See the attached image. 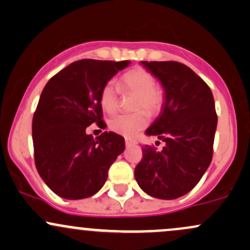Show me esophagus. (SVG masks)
Segmentation results:
<instances>
[{
  "label": "esophagus",
  "instance_id": "esophagus-1",
  "mask_svg": "<svg viewBox=\"0 0 250 250\" xmlns=\"http://www.w3.org/2000/svg\"><path fill=\"white\" fill-rule=\"evenodd\" d=\"M125 146H131V145H135V140L129 139V138H125Z\"/></svg>",
  "mask_w": 250,
  "mask_h": 250
}]
</instances>
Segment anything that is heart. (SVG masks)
<instances>
[{
  "label": "heart",
  "mask_w": 250,
  "mask_h": 250,
  "mask_svg": "<svg viewBox=\"0 0 250 250\" xmlns=\"http://www.w3.org/2000/svg\"><path fill=\"white\" fill-rule=\"evenodd\" d=\"M120 87L123 91L138 94L133 114H119L109 121V128L125 136H134L149 122V115H156L165 103V91L156 85L155 77L144 68H134L121 76ZM120 89L114 81L106 82L100 94V103L104 111L115 112L119 108Z\"/></svg>",
  "instance_id": "obj_1"
}]
</instances>
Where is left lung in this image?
<instances>
[{"mask_svg":"<svg viewBox=\"0 0 250 250\" xmlns=\"http://www.w3.org/2000/svg\"><path fill=\"white\" fill-rule=\"evenodd\" d=\"M163 84L165 103L146 130L166 144L146 145L135 167V179L147 194L175 199L198 184L212 160L217 114L208 84L178 62H142Z\"/></svg>","mask_w":250,"mask_h":250,"instance_id":"left-lung-1","label":"left lung"}]
</instances>
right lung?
Wrapping results in <instances>:
<instances>
[{
  "label": "right lung",
  "instance_id": "add662e5",
  "mask_svg": "<svg viewBox=\"0 0 250 250\" xmlns=\"http://www.w3.org/2000/svg\"><path fill=\"white\" fill-rule=\"evenodd\" d=\"M129 60L82 59L54 75L41 92L33 116L34 160L46 185L65 199H83L100 191L108 171L125 150V139L104 131L94 139L86 128L106 127L100 94Z\"/></svg>",
  "mask_w": 250,
  "mask_h": 250
}]
</instances>
